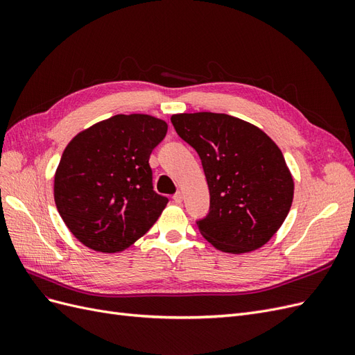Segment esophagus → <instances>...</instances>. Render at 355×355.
Masks as SVG:
<instances>
[{
	"mask_svg": "<svg viewBox=\"0 0 355 355\" xmlns=\"http://www.w3.org/2000/svg\"><path fill=\"white\" fill-rule=\"evenodd\" d=\"M173 200H175V202H182V200H184V196H182V192H176V194L173 196Z\"/></svg>",
	"mask_w": 355,
	"mask_h": 355,
	"instance_id": "34e87169",
	"label": "esophagus"
}]
</instances>
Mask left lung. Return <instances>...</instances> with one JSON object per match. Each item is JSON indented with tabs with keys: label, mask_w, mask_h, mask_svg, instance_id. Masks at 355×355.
<instances>
[{
	"label": "left lung",
	"mask_w": 355,
	"mask_h": 355,
	"mask_svg": "<svg viewBox=\"0 0 355 355\" xmlns=\"http://www.w3.org/2000/svg\"><path fill=\"white\" fill-rule=\"evenodd\" d=\"M176 133L201 158L210 192L201 235L225 253H247L271 240L293 201L283 153L256 125L227 114L171 115Z\"/></svg>",
	"instance_id": "left-lung-1"
}]
</instances>
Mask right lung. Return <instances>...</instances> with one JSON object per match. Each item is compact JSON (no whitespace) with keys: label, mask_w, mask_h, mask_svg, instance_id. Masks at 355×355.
<instances>
[{"label":"right lung","mask_w":355,"mask_h":355,"mask_svg":"<svg viewBox=\"0 0 355 355\" xmlns=\"http://www.w3.org/2000/svg\"><path fill=\"white\" fill-rule=\"evenodd\" d=\"M166 133L159 118L118 114L72 139L55 175V202L75 239L116 253L153 227L168 200L154 191L149 155Z\"/></svg>","instance_id":"1"}]
</instances>
